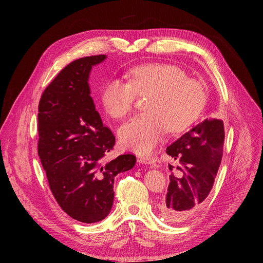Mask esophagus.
I'll return each mask as SVG.
<instances>
[{"label": "esophagus", "instance_id": "34e87169", "mask_svg": "<svg viewBox=\"0 0 263 263\" xmlns=\"http://www.w3.org/2000/svg\"><path fill=\"white\" fill-rule=\"evenodd\" d=\"M137 161L142 164H150L151 165V164H156L157 158L156 157H140L139 159H137Z\"/></svg>", "mask_w": 263, "mask_h": 263}]
</instances>
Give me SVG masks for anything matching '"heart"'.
I'll return each instance as SVG.
<instances>
[{
    "instance_id": "obj_1",
    "label": "heart",
    "mask_w": 263,
    "mask_h": 263,
    "mask_svg": "<svg viewBox=\"0 0 263 263\" xmlns=\"http://www.w3.org/2000/svg\"><path fill=\"white\" fill-rule=\"evenodd\" d=\"M129 81L110 79L101 92L106 113L122 118L133 109L137 97H148L146 112L132 117L119 129L121 145L136 154H149L164 130L180 133L200 117L206 103L204 86L189 79L183 69L168 64H145L132 68Z\"/></svg>"
}]
</instances>
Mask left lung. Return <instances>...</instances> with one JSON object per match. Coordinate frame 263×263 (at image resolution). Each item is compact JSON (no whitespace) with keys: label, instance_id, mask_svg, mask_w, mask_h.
<instances>
[{"label":"left lung","instance_id":"obj_1","mask_svg":"<svg viewBox=\"0 0 263 263\" xmlns=\"http://www.w3.org/2000/svg\"><path fill=\"white\" fill-rule=\"evenodd\" d=\"M224 140L223 120L206 118L166 148V154L178 161L170 176L167 194L160 203L168 222L190 218L208 197L223 158Z\"/></svg>","mask_w":263,"mask_h":263}]
</instances>
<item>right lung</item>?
Returning a JSON list of instances; mask_svg holds the SVG:
<instances>
[{
	"label": "right lung",
	"instance_id": "obj_1",
	"mask_svg": "<svg viewBox=\"0 0 263 263\" xmlns=\"http://www.w3.org/2000/svg\"><path fill=\"white\" fill-rule=\"evenodd\" d=\"M106 55L67 65L41 95L38 105V156L50 190L70 217L91 224L104 219L114 201V178L135 165L133 155L106 156L115 136L104 127L90 97L91 67Z\"/></svg>",
	"mask_w": 263,
	"mask_h": 263
}]
</instances>
